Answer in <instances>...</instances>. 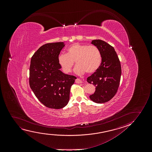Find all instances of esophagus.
<instances>
[{
    "instance_id": "34e87169",
    "label": "esophagus",
    "mask_w": 152,
    "mask_h": 152,
    "mask_svg": "<svg viewBox=\"0 0 152 152\" xmlns=\"http://www.w3.org/2000/svg\"><path fill=\"white\" fill-rule=\"evenodd\" d=\"M75 82L77 83H82V81H81L80 79H79V78H77V79L75 80Z\"/></svg>"
}]
</instances>
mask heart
<instances>
[{
	"instance_id": "heart-1",
	"label": "heart",
	"mask_w": 152,
	"mask_h": 152,
	"mask_svg": "<svg viewBox=\"0 0 152 152\" xmlns=\"http://www.w3.org/2000/svg\"><path fill=\"white\" fill-rule=\"evenodd\" d=\"M58 61L62 71L66 74L71 72L75 61L77 65L74 72L78 75H81L85 72L88 73L96 72L101 64L102 57L100 50L96 46L75 43L67 49L66 54L58 56Z\"/></svg>"
}]
</instances>
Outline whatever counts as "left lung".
<instances>
[{
    "mask_svg": "<svg viewBox=\"0 0 152 152\" xmlns=\"http://www.w3.org/2000/svg\"><path fill=\"white\" fill-rule=\"evenodd\" d=\"M98 47L102 57L99 69L87 79L88 83L96 86V91L89 96L96 103H103L112 99L116 94L121 80V63L114 48L102 40H91Z\"/></svg>",
    "mask_w": 152,
    "mask_h": 152,
    "instance_id": "1",
    "label": "left lung"
}]
</instances>
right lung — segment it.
<instances>
[{
  "mask_svg": "<svg viewBox=\"0 0 152 152\" xmlns=\"http://www.w3.org/2000/svg\"><path fill=\"white\" fill-rule=\"evenodd\" d=\"M64 46L63 42L46 44L31 57L29 86L40 102L48 108L60 109L66 105L71 86L76 79L60 70L58 58Z\"/></svg>",
  "mask_w": 152,
  "mask_h": 152,
  "instance_id": "add662e5",
  "label": "right lung"
}]
</instances>
